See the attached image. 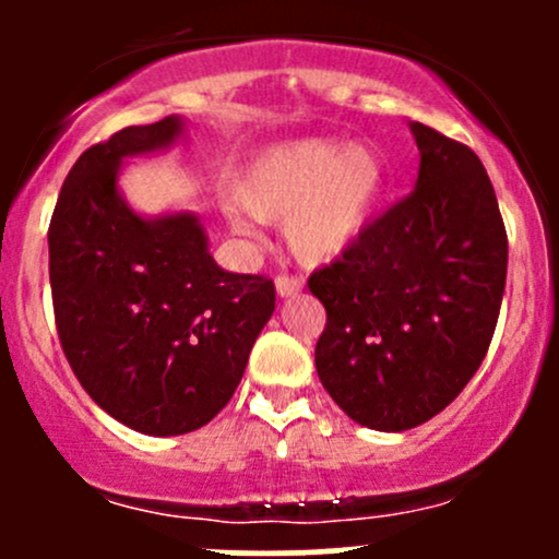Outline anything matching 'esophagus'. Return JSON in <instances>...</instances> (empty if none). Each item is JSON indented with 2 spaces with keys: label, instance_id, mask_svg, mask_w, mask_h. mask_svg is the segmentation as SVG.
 <instances>
[{
  "label": "esophagus",
  "instance_id": "obj_1",
  "mask_svg": "<svg viewBox=\"0 0 559 559\" xmlns=\"http://www.w3.org/2000/svg\"><path fill=\"white\" fill-rule=\"evenodd\" d=\"M302 289V278L300 275H289V273H278L275 275V292L281 297H292Z\"/></svg>",
  "mask_w": 559,
  "mask_h": 559
}]
</instances>
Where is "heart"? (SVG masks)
Returning <instances> with one entry per match:
<instances>
[{
	"label": "heart",
	"instance_id": "obj_1",
	"mask_svg": "<svg viewBox=\"0 0 559 559\" xmlns=\"http://www.w3.org/2000/svg\"><path fill=\"white\" fill-rule=\"evenodd\" d=\"M384 191V165L365 145L343 148L330 140L278 145L251 165L238 189L240 205L259 222L286 224L289 246L302 262H330L346 251L373 216ZM238 233L248 222L229 213Z\"/></svg>",
	"mask_w": 559,
	"mask_h": 559
}]
</instances>
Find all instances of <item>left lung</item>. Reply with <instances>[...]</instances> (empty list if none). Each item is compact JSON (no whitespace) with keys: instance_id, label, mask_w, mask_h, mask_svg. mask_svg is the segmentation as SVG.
<instances>
[{"instance_id":"8db88e82","label":"left lung","mask_w":559,"mask_h":559,"mask_svg":"<svg viewBox=\"0 0 559 559\" xmlns=\"http://www.w3.org/2000/svg\"><path fill=\"white\" fill-rule=\"evenodd\" d=\"M411 132L416 189L308 278L326 311L316 373L354 421L384 432L430 421L476 376L509 267L481 159L419 121Z\"/></svg>"}]
</instances>
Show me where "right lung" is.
<instances>
[{"instance_id": "1", "label": "right lung", "mask_w": 559, "mask_h": 559, "mask_svg": "<svg viewBox=\"0 0 559 559\" xmlns=\"http://www.w3.org/2000/svg\"><path fill=\"white\" fill-rule=\"evenodd\" d=\"M178 132L167 116L83 151L48 227L61 352L88 397L145 436L207 425L275 311L273 281L218 267L194 216L145 222L118 197L123 156L162 148Z\"/></svg>"}]
</instances>
